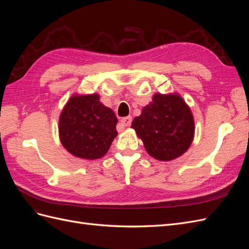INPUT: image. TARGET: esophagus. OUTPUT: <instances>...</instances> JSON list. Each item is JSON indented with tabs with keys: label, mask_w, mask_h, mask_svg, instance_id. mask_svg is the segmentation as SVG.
Returning a JSON list of instances; mask_svg holds the SVG:
<instances>
[{
	"label": "esophagus",
	"mask_w": 249,
	"mask_h": 249,
	"mask_svg": "<svg viewBox=\"0 0 249 249\" xmlns=\"http://www.w3.org/2000/svg\"><path fill=\"white\" fill-rule=\"evenodd\" d=\"M131 123H132V117L131 116H126V117H124V118L120 119V124H122L124 126L131 125Z\"/></svg>",
	"instance_id": "esophagus-1"
}]
</instances>
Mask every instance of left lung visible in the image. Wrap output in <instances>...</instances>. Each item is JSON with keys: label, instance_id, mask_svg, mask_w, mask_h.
I'll return each instance as SVG.
<instances>
[{"label": "left lung", "instance_id": "8db88e82", "mask_svg": "<svg viewBox=\"0 0 249 249\" xmlns=\"http://www.w3.org/2000/svg\"><path fill=\"white\" fill-rule=\"evenodd\" d=\"M131 127L149 156L170 161L182 156L194 137V120L190 108L178 94L156 93L153 102L135 117Z\"/></svg>", "mask_w": 249, "mask_h": 249}]
</instances>
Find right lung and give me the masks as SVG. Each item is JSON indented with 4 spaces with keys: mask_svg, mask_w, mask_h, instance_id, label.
Masks as SVG:
<instances>
[{
    "mask_svg": "<svg viewBox=\"0 0 249 249\" xmlns=\"http://www.w3.org/2000/svg\"><path fill=\"white\" fill-rule=\"evenodd\" d=\"M117 117L100 102V95H72L59 118L62 145L74 157L100 159L108 153L117 136Z\"/></svg>",
    "mask_w": 249,
    "mask_h": 249,
    "instance_id": "right-lung-1",
    "label": "right lung"
}]
</instances>
